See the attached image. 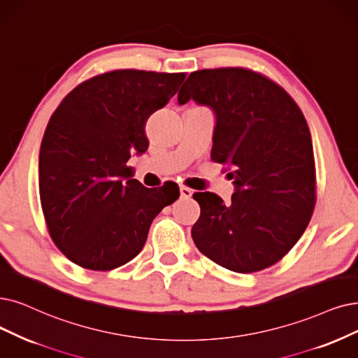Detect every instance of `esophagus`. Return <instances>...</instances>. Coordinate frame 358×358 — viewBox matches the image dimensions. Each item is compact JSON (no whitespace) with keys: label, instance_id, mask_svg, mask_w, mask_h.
I'll list each match as a JSON object with an SVG mask.
<instances>
[{"label":"esophagus","instance_id":"obj_1","mask_svg":"<svg viewBox=\"0 0 358 358\" xmlns=\"http://www.w3.org/2000/svg\"><path fill=\"white\" fill-rule=\"evenodd\" d=\"M179 191H180V198H191L194 194V191L188 187H180Z\"/></svg>","mask_w":358,"mask_h":358}]
</instances>
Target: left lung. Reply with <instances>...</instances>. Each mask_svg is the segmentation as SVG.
Returning a JSON list of instances; mask_svg holds the SVG:
<instances>
[{
    "label": "left lung",
    "instance_id": "obj_1",
    "mask_svg": "<svg viewBox=\"0 0 358 358\" xmlns=\"http://www.w3.org/2000/svg\"><path fill=\"white\" fill-rule=\"evenodd\" d=\"M216 114L211 160L229 167L235 192L227 206L195 192L201 214L196 248L236 273L278 263L301 238L316 203V166L308 124L291 95L244 67L196 70L179 91Z\"/></svg>",
    "mask_w": 358,
    "mask_h": 358
}]
</instances>
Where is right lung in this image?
I'll return each mask as SVG.
<instances>
[{"mask_svg":"<svg viewBox=\"0 0 358 358\" xmlns=\"http://www.w3.org/2000/svg\"><path fill=\"white\" fill-rule=\"evenodd\" d=\"M185 73L113 70L69 92L41 142L39 196L51 239L70 262L107 271L144 248L154 217L179 187L145 188L131 154L148 148L145 123L173 96Z\"/></svg>","mask_w":358,"mask_h":358,"instance_id":"obj_1","label":"right lung"}]
</instances>
